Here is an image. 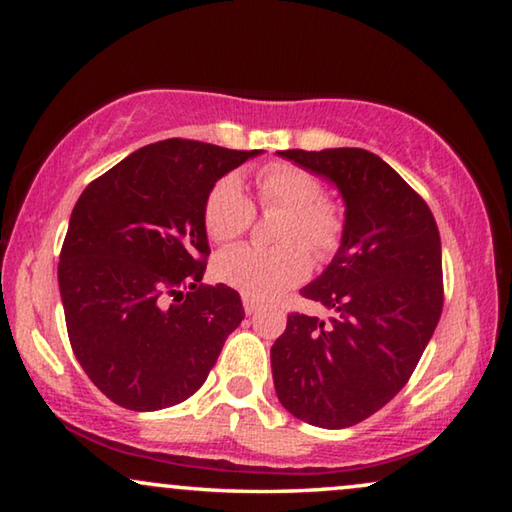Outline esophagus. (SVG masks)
Returning a JSON list of instances; mask_svg holds the SVG:
<instances>
[{"label":"esophagus","mask_w":512,"mask_h":512,"mask_svg":"<svg viewBox=\"0 0 512 512\" xmlns=\"http://www.w3.org/2000/svg\"><path fill=\"white\" fill-rule=\"evenodd\" d=\"M244 309H246L248 316H250V314H257V311H259V302H257L255 298L244 296Z\"/></svg>","instance_id":"esophagus-1"}]
</instances>
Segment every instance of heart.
Here are the masks:
<instances>
[{
	"label": "heart",
	"mask_w": 512,
	"mask_h": 512,
	"mask_svg": "<svg viewBox=\"0 0 512 512\" xmlns=\"http://www.w3.org/2000/svg\"><path fill=\"white\" fill-rule=\"evenodd\" d=\"M257 201L264 210H284L273 248L237 246L216 257L214 273L223 284L248 298L273 300L300 284L311 271V250L332 255L343 237V212L329 198L320 196V180L291 164H268L255 176ZM255 207L237 178H221L203 205L207 237L216 244H232L250 228ZM308 245L305 247L304 244Z\"/></svg>",
	"instance_id": "b5f03b06"
}]
</instances>
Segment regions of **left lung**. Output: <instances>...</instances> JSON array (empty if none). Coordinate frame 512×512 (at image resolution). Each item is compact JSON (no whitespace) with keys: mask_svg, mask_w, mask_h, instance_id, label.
Here are the masks:
<instances>
[{"mask_svg":"<svg viewBox=\"0 0 512 512\" xmlns=\"http://www.w3.org/2000/svg\"><path fill=\"white\" fill-rule=\"evenodd\" d=\"M339 189L341 246L300 296L334 316L291 314L271 348L277 400L314 427L345 429L402 391L443 311V253L429 205L363 149L277 151Z\"/></svg>","mask_w":512,"mask_h":512,"instance_id":"left-lung-1","label":"left lung"}]
</instances>
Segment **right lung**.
I'll return each mask as SVG.
<instances>
[{
  "label": "right lung",
  "instance_id": "right-lung-1",
  "mask_svg": "<svg viewBox=\"0 0 512 512\" xmlns=\"http://www.w3.org/2000/svg\"><path fill=\"white\" fill-rule=\"evenodd\" d=\"M259 153L155 142L76 201L58 287L72 350L108 400L131 411L185 402L244 320L235 289L201 284L203 205L216 180Z\"/></svg>",
  "mask_w": 512,
  "mask_h": 512
}]
</instances>
